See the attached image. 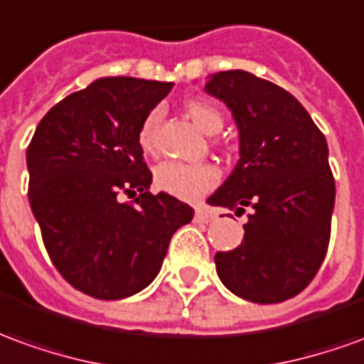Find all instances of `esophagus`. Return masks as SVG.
<instances>
[{"label": "esophagus", "mask_w": 364, "mask_h": 364, "mask_svg": "<svg viewBox=\"0 0 364 364\" xmlns=\"http://www.w3.org/2000/svg\"><path fill=\"white\" fill-rule=\"evenodd\" d=\"M217 218V215L213 213V210H208V208H197V213H195V223H213Z\"/></svg>", "instance_id": "obj_1"}]
</instances>
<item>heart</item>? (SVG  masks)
<instances>
[{
  "label": "heart",
  "instance_id": "b5f03b06",
  "mask_svg": "<svg viewBox=\"0 0 364 364\" xmlns=\"http://www.w3.org/2000/svg\"><path fill=\"white\" fill-rule=\"evenodd\" d=\"M185 112L205 134H217L225 126L223 110L207 100H189ZM161 122V110L154 108L147 112L138 129V144L146 154H154L157 146V128ZM220 181V173L210 164H181V161H164L154 171V183L159 191L183 200L200 199L213 191Z\"/></svg>",
  "mask_w": 364,
  "mask_h": 364
}]
</instances>
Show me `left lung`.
Segmentation results:
<instances>
[{
    "label": "left lung",
    "instance_id": "1",
    "mask_svg": "<svg viewBox=\"0 0 364 364\" xmlns=\"http://www.w3.org/2000/svg\"><path fill=\"white\" fill-rule=\"evenodd\" d=\"M232 110L240 159L207 200L246 215L242 242L215 254L226 288L254 304H279L309 286L321 268L335 205L327 141L296 98L246 70L205 82Z\"/></svg>",
    "mask_w": 364,
    "mask_h": 364
}]
</instances>
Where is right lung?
<instances>
[{
    "label": "right lung",
    "instance_id": "right-lung-1",
    "mask_svg": "<svg viewBox=\"0 0 364 364\" xmlns=\"http://www.w3.org/2000/svg\"><path fill=\"white\" fill-rule=\"evenodd\" d=\"M173 88L132 76L100 78L53 106L27 147L29 203L45 248L68 284L122 299L151 284L193 207L149 191L138 129ZM128 194L134 201H122Z\"/></svg>",
    "mask_w": 364,
    "mask_h": 364
}]
</instances>
